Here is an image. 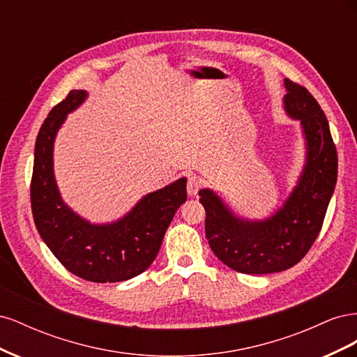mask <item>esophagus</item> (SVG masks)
I'll list each match as a JSON object with an SVG mask.
<instances>
[{
    "mask_svg": "<svg viewBox=\"0 0 357 357\" xmlns=\"http://www.w3.org/2000/svg\"><path fill=\"white\" fill-rule=\"evenodd\" d=\"M201 186H202V178L195 174H189V177H188V193L190 197L197 195Z\"/></svg>",
    "mask_w": 357,
    "mask_h": 357,
    "instance_id": "esophagus-1",
    "label": "esophagus"
}]
</instances>
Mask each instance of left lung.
Returning <instances> with one entry per match:
<instances>
[{"instance_id": "1", "label": "left lung", "mask_w": 357, "mask_h": 357, "mask_svg": "<svg viewBox=\"0 0 357 357\" xmlns=\"http://www.w3.org/2000/svg\"><path fill=\"white\" fill-rule=\"evenodd\" d=\"M284 83L286 112L304 129L307 164L283 208L264 222H248L235 218L211 190L199 192L213 253L243 274L280 273L304 259L321 229L337 183L338 155L325 113L304 86L289 79Z\"/></svg>"}]
</instances>
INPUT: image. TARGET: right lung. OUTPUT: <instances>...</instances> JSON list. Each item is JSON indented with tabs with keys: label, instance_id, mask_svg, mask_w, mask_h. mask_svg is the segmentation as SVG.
Masks as SVG:
<instances>
[{
	"label": "right lung",
	"instance_id": "obj_1",
	"mask_svg": "<svg viewBox=\"0 0 357 357\" xmlns=\"http://www.w3.org/2000/svg\"><path fill=\"white\" fill-rule=\"evenodd\" d=\"M71 91L41 125L31 178V208L43 241L70 273L93 283L125 282L152 265L180 205L188 199L186 178L149 193L112 225H91L62 202L53 177V139L67 113L83 102Z\"/></svg>",
	"mask_w": 357,
	"mask_h": 357
}]
</instances>
